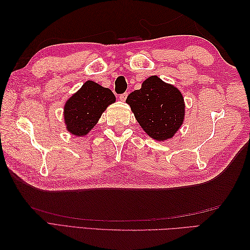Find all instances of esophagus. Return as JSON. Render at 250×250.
Listing matches in <instances>:
<instances>
[{
	"mask_svg": "<svg viewBox=\"0 0 250 250\" xmlns=\"http://www.w3.org/2000/svg\"><path fill=\"white\" fill-rule=\"evenodd\" d=\"M126 97H128V92H125V93H122V94L119 95V99H120L121 101H125Z\"/></svg>",
	"mask_w": 250,
	"mask_h": 250,
	"instance_id": "obj_1",
	"label": "esophagus"
}]
</instances>
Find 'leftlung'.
I'll use <instances>...</instances> for the list:
<instances>
[{
	"instance_id": "obj_1",
	"label": "left lung",
	"mask_w": 250,
	"mask_h": 250,
	"mask_svg": "<svg viewBox=\"0 0 250 250\" xmlns=\"http://www.w3.org/2000/svg\"><path fill=\"white\" fill-rule=\"evenodd\" d=\"M125 102L143 130L157 141L171 139L184 122L183 94L158 76L147 78L140 90L128 95Z\"/></svg>"
}]
</instances>
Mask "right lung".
<instances>
[{"instance_id":"right-lung-1","label":"right lung","mask_w":250,"mask_h":250,"mask_svg":"<svg viewBox=\"0 0 250 250\" xmlns=\"http://www.w3.org/2000/svg\"><path fill=\"white\" fill-rule=\"evenodd\" d=\"M115 101L110 89L91 81L86 82L65 103L64 121L67 130L74 135H86L106 107Z\"/></svg>"}]
</instances>
